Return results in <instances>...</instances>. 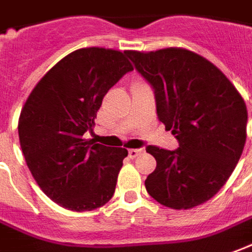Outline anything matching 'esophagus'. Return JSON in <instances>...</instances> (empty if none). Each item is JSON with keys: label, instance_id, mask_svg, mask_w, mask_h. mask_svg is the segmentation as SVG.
Wrapping results in <instances>:
<instances>
[{"label": "esophagus", "instance_id": "1", "mask_svg": "<svg viewBox=\"0 0 252 252\" xmlns=\"http://www.w3.org/2000/svg\"><path fill=\"white\" fill-rule=\"evenodd\" d=\"M141 152H143V149H129V156L131 159H134V158H137Z\"/></svg>", "mask_w": 252, "mask_h": 252}]
</instances>
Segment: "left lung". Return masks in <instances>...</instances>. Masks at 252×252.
Masks as SVG:
<instances>
[{"label":"left lung","instance_id":"left-lung-1","mask_svg":"<svg viewBox=\"0 0 252 252\" xmlns=\"http://www.w3.org/2000/svg\"><path fill=\"white\" fill-rule=\"evenodd\" d=\"M154 88L158 118L178 140L176 151L149 145L156 169L145 180L149 195L166 207L188 210L225 185L242 156L247 107L226 76L207 59L181 48L127 50Z\"/></svg>","mask_w":252,"mask_h":252}]
</instances>
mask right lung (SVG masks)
<instances>
[{
	"label": "right lung",
	"mask_w": 252,
	"mask_h": 252,
	"mask_svg": "<svg viewBox=\"0 0 252 252\" xmlns=\"http://www.w3.org/2000/svg\"><path fill=\"white\" fill-rule=\"evenodd\" d=\"M133 65L126 52L83 48L55 64L36 83L19 118V140L39 188L72 211L104 206L115 192L127 149L111 148L83 134L107 94Z\"/></svg>",
	"instance_id": "add662e5"
}]
</instances>
